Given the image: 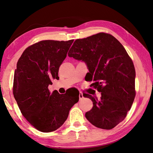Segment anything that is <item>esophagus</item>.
Listing matches in <instances>:
<instances>
[{
    "mask_svg": "<svg viewBox=\"0 0 153 153\" xmlns=\"http://www.w3.org/2000/svg\"><path fill=\"white\" fill-rule=\"evenodd\" d=\"M79 99L82 100L83 98V93L82 92L79 93Z\"/></svg>",
    "mask_w": 153,
    "mask_h": 153,
    "instance_id": "esophagus-1",
    "label": "esophagus"
}]
</instances>
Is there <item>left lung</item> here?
Returning <instances> with one entry per match:
<instances>
[{"mask_svg": "<svg viewBox=\"0 0 153 153\" xmlns=\"http://www.w3.org/2000/svg\"><path fill=\"white\" fill-rule=\"evenodd\" d=\"M68 56L85 62L87 80L101 93L100 100L89 94L93 108L86 118L97 128L111 129L122 122L135 97V70L124 47L112 35L99 33L74 41Z\"/></svg>", "mask_w": 153, "mask_h": 153, "instance_id": "1", "label": "left lung"}]
</instances>
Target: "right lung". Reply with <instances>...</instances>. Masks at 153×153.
Listing matches in <instances>:
<instances>
[{"mask_svg":"<svg viewBox=\"0 0 153 153\" xmlns=\"http://www.w3.org/2000/svg\"><path fill=\"white\" fill-rule=\"evenodd\" d=\"M73 42H37L25 48L17 62L13 95L22 115L41 132L54 131L62 126L79 100L78 92L51 93L48 88L52 80L59 79V68Z\"/></svg>","mask_w":153,"mask_h":153,"instance_id":"obj_1","label":"right lung"}]
</instances>
